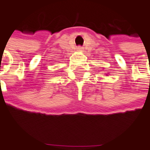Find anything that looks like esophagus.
I'll return each instance as SVG.
<instances>
[{"label": "esophagus", "mask_w": 150, "mask_h": 150, "mask_svg": "<svg viewBox=\"0 0 150 150\" xmlns=\"http://www.w3.org/2000/svg\"><path fill=\"white\" fill-rule=\"evenodd\" d=\"M77 50H78V51H82V50H83V47H82V46H80V45H79V46H77Z\"/></svg>", "instance_id": "34e87169"}]
</instances>
